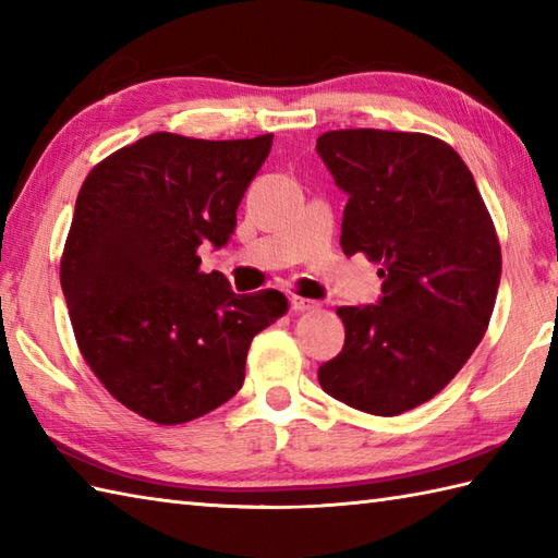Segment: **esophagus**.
Segmentation results:
<instances>
[{
  "label": "esophagus",
  "instance_id": "1",
  "mask_svg": "<svg viewBox=\"0 0 558 558\" xmlns=\"http://www.w3.org/2000/svg\"><path fill=\"white\" fill-rule=\"evenodd\" d=\"M290 310H292L294 314L312 312V310H316V302H312V300H304V298H298V294H294V298H290Z\"/></svg>",
  "mask_w": 558,
  "mask_h": 558
}]
</instances>
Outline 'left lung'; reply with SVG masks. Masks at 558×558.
Listing matches in <instances>:
<instances>
[{"label":"left lung","mask_w":558,"mask_h":558,"mask_svg":"<svg viewBox=\"0 0 558 558\" xmlns=\"http://www.w3.org/2000/svg\"><path fill=\"white\" fill-rule=\"evenodd\" d=\"M348 192L340 246L378 264L384 298L340 306L345 345L318 384L345 405L396 417L448 386L487 333L501 246L475 177L446 141L338 129L316 138Z\"/></svg>","instance_id":"1"}]
</instances>
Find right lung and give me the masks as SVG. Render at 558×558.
<instances>
[{"instance_id":"1","label":"right lung","mask_w":558,"mask_h":558,"mask_svg":"<svg viewBox=\"0 0 558 558\" xmlns=\"http://www.w3.org/2000/svg\"><path fill=\"white\" fill-rule=\"evenodd\" d=\"M272 134L234 141L158 132L100 160L81 184L59 260L76 345L124 408L184 424L244 384L252 340L288 314L286 294H234L201 270L222 246Z\"/></svg>"}]
</instances>
